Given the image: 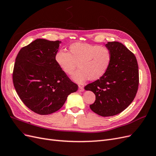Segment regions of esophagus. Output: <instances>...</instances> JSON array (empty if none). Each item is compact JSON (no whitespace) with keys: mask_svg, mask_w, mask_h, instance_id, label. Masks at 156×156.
<instances>
[{"mask_svg":"<svg viewBox=\"0 0 156 156\" xmlns=\"http://www.w3.org/2000/svg\"><path fill=\"white\" fill-rule=\"evenodd\" d=\"M84 88L82 86H79V92H83Z\"/></svg>","mask_w":156,"mask_h":156,"instance_id":"34e87169","label":"esophagus"}]
</instances>
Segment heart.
Masks as SVG:
<instances>
[{"label": "heart", "instance_id": "1", "mask_svg": "<svg viewBox=\"0 0 156 156\" xmlns=\"http://www.w3.org/2000/svg\"><path fill=\"white\" fill-rule=\"evenodd\" d=\"M69 53L58 50L55 55V60L58 66L67 74H72L75 82L82 84L88 79L96 81L102 77L111 63L112 53L109 49L88 43L76 42L69 47Z\"/></svg>", "mask_w": 156, "mask_h": 156}]
</instances>
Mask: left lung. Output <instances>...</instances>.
I'll use <instances>...</instances> for the list:
<instances>
[{"label":"left lung","instance_id":"1","mask_svg":"<svg viewBox=\"0 0 156 156\" xmlns=\"http://www.w3.org/2000/svg\"><path fill=\"white\" fill-rule=\"evenodd\" d=\"M106 48L112 53L111 63L102 77L84 87L96 95L90 105L91 110L101 116H111L125 110L137 92L139 67L134 54L118 41L108 42Z\"/></svg>","mask_w":156,"mask_h":156}]
</instances>
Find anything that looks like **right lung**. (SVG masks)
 <instances>
[{"label":"right lung","mask_w":156,"mask_h":156,"mask_svg":"<svg viewBox=\"0 0 156 156\" xmlns=\"http://www.w3.org/2000/svg\"><path fill=\"white\" fill-rule=\"evenodd\" d=\"M60 43L37 39L22 48L16 58L14 87L23 103L37 114L57 111L78 89L55 60Z\"/></svg>","instance_id":"right-lung-1"}]
</instances>
